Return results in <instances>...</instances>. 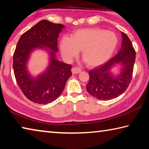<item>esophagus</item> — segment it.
Listing matches in <instances>:
<instances>
[{"label":"esophagus","mask_w":149,"mask_h":149,"mask_svg":"<svg viewBox=\"0 0 149 149\" xmlns=\"http://www.w3.org/2000/svg\"><path fill=\"white\" fill-rule=\"evenodd\" d=\"M81 69L78 68H76V67L73 68L72 69V72L73 74H79V73L81 72Z\"/></svg>","instance_id":"1"}]
</instances>
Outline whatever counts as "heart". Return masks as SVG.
I'll return each mask as SVG.
<instances>
[{"label": "heart", "instance_id": "heart-1", "mask_svg": "<svg viewBox=\"0 0 149 149\" xmlns=\"http://www.w3.org/2000/svg\"><path fill=\"white\" fill-rule=\"evenodd\" d=\"M118 43L115 33L100 28L76 30L70 38L61 39L60 49L62 56L71 61L81 50V56L89 67H96L107 62L114 53Z\"/></svg>", "mask_w": 149, "mask_h": 149}]
</instances>
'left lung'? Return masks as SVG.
<instances>
[{
  "label": "left lung",
  "mask_w": 149,
  "mask_h": 149,
  "mask_svg": "<svg viewBox=\"0 0 149 149\" xmlns=\"http://www.w3.org/2000/svg\"><path fill=\"white\" fill-rule=\"evenodd\" d=\"M122 46L118 53L104 64L89 72V81L87 91L99 100H110L118 97L127 89L132 80L135 61V51L126 34L122 32ZM118 68L114 74L113 68Z\"/></svg>",
  "instance_id": "1"
}]
</instances>
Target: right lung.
Returning a JSON list of instances; mask_svg holds the SVG:
<instances>
[{"label": "right lung", "mask_w": 149, "mask_h": 149, "mask_svg": "<svg viewBox=\"0 0 149 149\" xmlns=\"http://www.w3.org/2000/svg\"><path fill=\"white\" fill-rule=\"evenodd\" d=\"M65 26L42 19L25 32L17 42L13 56V69L16 82L31 101L47 104L56 100L72 75V65L56 58L59 33ZM46 51L49 55L47 68L36 77L29 71L28 62L35 50Z\"/></svg>", "instance_id": "right-lung-1"}]
</instances>
